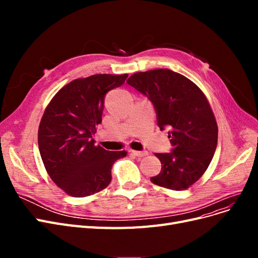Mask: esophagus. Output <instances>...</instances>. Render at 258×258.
<instances>
[{
    "instance_id": "obj_1",
    "label": "esophagus",
    "mask_w": 258,
    "mask_h": 258,
    "mask_svg": "<svg viewBox=\"0 0 258 258\" xmlns=\"http://www.w3.org/2000/svg\"><path fill=\"white\" fill-rule=\"evenodd\" d=\"M131 153L134 154V155H136L137 157H144V156H146L148 153L146 152V151H131Z\"/></svg>"
}]
</instances>
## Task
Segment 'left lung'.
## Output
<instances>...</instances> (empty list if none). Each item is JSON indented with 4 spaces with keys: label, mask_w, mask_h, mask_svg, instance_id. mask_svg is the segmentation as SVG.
Returning a JSON list of instances; mask_svg holds the SVG:
<instances>
[{
    "label": "left lung",
    "mask_w": 258,
    "mask_h": 258,
    "mask_svg": "<svg viewBox=\"0 0 258 258\" xmlns=\"http://www.w3.org/2000/svg\"><path fill=\"white\" fill-rule=\"evenodd\" d=\"M127 83L154 105L160 130L168 129L172 151L156 153L161 162L151 181L184 190L205 173L217 145V124L206 96L187 77L168 69L139 72Z\"/></svg>",
    "instance_id": "obj_1"
}]
</instances>
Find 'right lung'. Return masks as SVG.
I'll use <instances>...</instances> for the list:
<instances>
[{
    "mask_svg": "<svg viewBox=\"0 0 258 258\" xmlns=\"http://www.w3.org/2000/svg\"><path fill=\"white\" fill-rule=\"evenodd\" d=\"M128 74H96L74 80L46 107L38 128V148L52 181L72 197H86L111 183L114 162L127 152L96 146L106 93L121 86Z\"/></svg>",
    "mask_w": 258,
    "mask_h": 258,
    "instance_id": "obj_1",
    "label": "right lung"
}]
</instances>
